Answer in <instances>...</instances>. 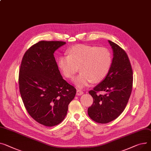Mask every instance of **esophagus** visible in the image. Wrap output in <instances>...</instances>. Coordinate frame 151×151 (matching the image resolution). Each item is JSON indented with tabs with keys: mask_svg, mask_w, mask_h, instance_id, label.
<instances>
[{
	"mask_svg": "<svg viewBox=\"0 0 151 151\" xmlns=\"http://www.w3.org/2000/svg\"><path fill=\"white\" fill-rule=\"evenodd\" d=\"M83 93H84V92L82 91L81 90H77V91H76V95H77L80 96V95H82Z\"/></svg>",
	"mask_w": 151,
	"mask_h": 151,
	"instance_id": "esophagus-1",
	"label": "esophagus"
}]
</instances>
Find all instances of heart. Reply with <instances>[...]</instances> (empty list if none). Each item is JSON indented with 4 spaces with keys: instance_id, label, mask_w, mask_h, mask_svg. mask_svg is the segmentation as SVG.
<instances>
[{
    "instance_id": "heart-1",
    "label": "heart",
    "mask_w": 151,
    "mask_h": 151,
    "mask_svg": "<svg viewBox=\"0 0 151 151\" xmlns=\"http://www.w3.org/2000/svg\"><path fill=\"white\" fill-rule=\"evenodd\" d=\"M112 64V56L104 47L79 44L73 46L58 59V65L64 76L72 79L79 70L81 73L73 83L79 88L88 86L93 81L99 83L109 74Z\"/></svg>"
}]
</instances>
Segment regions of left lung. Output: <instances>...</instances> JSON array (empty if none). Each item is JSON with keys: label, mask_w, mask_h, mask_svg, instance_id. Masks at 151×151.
Masks as SVG:
<instances>
[{"label": "left lung", "mask_w": 151, "mask_h": 151, "mask_svg": "<svg viewBox=\"0 0 151 151\" xmlns=\"http://www.w3.org/2000/svg\"><path fill=\"white\" fill-rule=\"evenodd\" d=\"M113 50L112 64L106 78L90 90L93 98V104L88 109V115L94 122L107 123L118 118L127 104L132 92L133 72L124 50L109 41ZM100 91L106 92L99 95Z\"/></svg>", "instance_id": "left-lung-1"}]
</instances>
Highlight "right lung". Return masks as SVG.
I'll list each match as a JSON object with an SVG mask.
<instances>
[{"instance_id": "add662e5", "label": "right lung", "mask_w": 151, "mask_h": 151, "mask_svg": "<svg viewBox=\"0 0 151 151\" xmlns=\"http://www.w3.org/2000/svg\"><path fill=\"white\" fill-rule=\"evenodd\" d=\"M63 41H42L25 53L19 69V91L29 115L52 127L65 118L76 88L63 79L54 56Z\"/></svg>"}]
</instances>
